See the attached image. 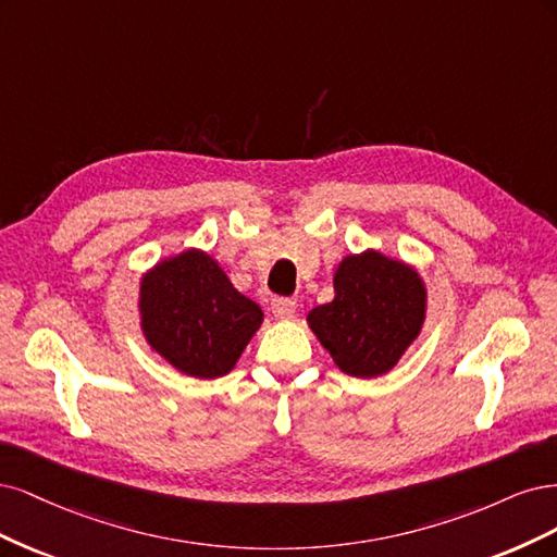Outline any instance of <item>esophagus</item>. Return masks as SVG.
I'll use <instances>...</instances> for the list:
<instances>
[{
    "mask_svg": "<svg viewBox=\"0 0 557 557\" xmlns=\"http://www.w3.org/2000/svg\"><path fill=\"white\" fill-rule=\"evenodd\" d=\"M273 314L277 319H282V321L294 319V314H296V300H292V298H275L273 300Z\"/></svg>",
    "mask_w": 557,
    "mask_h": 557,
    "instance_id": "obj_1",
    "label": "esophagus"
}]
</instances>
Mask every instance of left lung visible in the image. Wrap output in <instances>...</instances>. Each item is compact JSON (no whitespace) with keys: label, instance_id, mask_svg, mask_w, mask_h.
<instances>
[{"label":"left lung","instance_id":"8db88e82","mask_svg":"<svg viewBox=\"0 0 557 557\" xmlns=\"http://www.w3.org/2000/svg\"><path fill=\"white\" fill-rule=\"evenodd\" d=\"M335 298L308 317L335 366L351 376H380L398 363L425 319V286L409 265L374 249L343 259Z\"/></svg>","mask_w":557,"mask_h":557}]
</instances>
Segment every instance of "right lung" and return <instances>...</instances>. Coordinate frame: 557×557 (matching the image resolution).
Listing matches in <instances>:
<instances>
[{"label":"right lung","instance_id":"1","mask_svg":"<svg viewBox=\"0 0 557 557\" xmlns=\"http://www.w3.org/2000/svg\"><path fill=\"white\" fill-rule=\"evenodd\" d=\"M143 333L185 374L214 380L240 358L259 326V305L233 289L212 257L187 249L140 282Z\"/></svg>","mask_w":557,"mask_h":557}]
</instances>
